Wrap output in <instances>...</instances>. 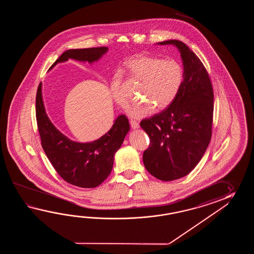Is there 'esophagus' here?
<instances>
[{"label": "esophagus", "mask_w": 254, "mask_h": 254, "mask_svg": "<svg viewBox=\"0 0 254 254\" xmlns=\"http://www.w3.org/2000/svg\"><path fill=\"white\" fill-rule=\"evenodd\" d=\"M129 125H130V127L132 129H138L140 127L139 123L137 121H135V120H129Z\"/></svg>", "instance_id": "esophagus-1"}]
</instances>
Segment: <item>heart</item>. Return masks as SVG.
<instances>
[{"label":"heart","mask_w":254,"mask_h":254,"mask_svg":"<svg viewBox=\"0 0 254 254\" xmlns=\"http://www.w3.org/2000/svg\"><path fill=\"white\" fill-rule=\"evenodd\" d=\"M126 66L130 75L141 81L138 90V96L141 99L128 109L129 116L137 119L150 115L155 106L159 110L168 108L184 82V66L177 60L137 55L130 58ZM111 93L119 106L127 105L129 99L124 91L120 74H115L112 79Z\"/></svg>","instance_id":"1"}]
</instances>
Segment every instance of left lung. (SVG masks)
I'll list each match as a JSON object with an SVG mask.
<instances>
[{
  "label": "left lung",
  "mask_w": 254,
  "mask_h": 254,
  "mask_svg": "<svg viewBox=\"0 0 254 254\" xmlns=\"http://www.w3.org/2000/svg\"><path fill=\"white\" fill-rule=\"evenodd\" d=\"M158 44L178 48L184 63V82L168 108L140 122L151 141L142 160L152 176L169 182L190 173L210 143L213 89L204 65L185 43L169 40Z\"/></svg>",
  "instance_id": "left-lung-1"
}]
</instances>
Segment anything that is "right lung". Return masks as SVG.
I'll use <instances>...</instances> for the list:
<instances>
[{
	"mask_svg": "<svg viewBox=\"0 0 254 254\" xmlns=\"http://www.w3.org/2000/svg\"><path fill=\"white\" fill-rule=\"evenodd\" d=\"M108 51L107 47L67 50L51 66L69 59L92 64ZM36 121L43 151L55 171L68 184L81 188H94L108 177L114 166V154L129 130V121L122 114L100 139L76 142L67 138L49 119L42 96V83L36 93Z\"/></svg>",
	"mask_w": 254,
	"mask_h": 254,
	"instance_id": "obj_1",
	"label": "right lung"
}]
</instances>
